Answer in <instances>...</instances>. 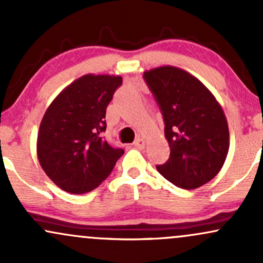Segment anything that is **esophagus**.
Instances as JSON below:
<instances>
[{
  "label": "esophagus",
  "instance_id": "obj_1",
  "mask_svg": "<svg viewBox=\"0 0 263 263\" xmlns=\"http://www.w3.org/2000/svg\"><path fill=\"white\" fill-rule=\"evenodd\" d=\"M135 147L136 148H138V149H143L144 148V141H143V138H137V140L135 141Z\"/></svg>",
  "mask_w": 263,
  "mask_h": 263
}]
</instances>
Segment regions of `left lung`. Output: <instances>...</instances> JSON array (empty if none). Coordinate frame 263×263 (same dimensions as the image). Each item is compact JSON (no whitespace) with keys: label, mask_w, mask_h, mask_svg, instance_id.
Segmentation results:
<instances>
[{"label":"left lung","mask_w":263,"mask_h":263,"mask_svg":"<svg viewBox=\"0 0 263 263\" xmlns=\"http://www.w3.org/2000/svg\"><path fill=\"white\" fill-rule=\"evenodd\" d=\"M164 120L170 159L157 171L174 185L195 189L210 182L229 152L224 111L210 90L188 71L164 65L143 73Z\"/></svg>","instance_id":"1"}]
</instances>
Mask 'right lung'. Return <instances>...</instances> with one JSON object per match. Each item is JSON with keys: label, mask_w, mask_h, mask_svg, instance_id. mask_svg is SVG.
I'll return each instance as SVG.
<instances>
[{"label": "right lung", "mask_w": 263, "mask_h": 263, "mask_svg": "<svg viewBox=\"0 0 263 263\" xmlns=\"http://www.w3.org/2000/svg\"><path fill=\"white\" fill-rule=\"evenodd\" d=\"M122 78L86 74L54 99L45 111L37 138L42 168L60 189L83 194L112 172L122 148L102 137L106 107Z\"/></svg>", "instance_id": "add662e5"}]
</instances>
